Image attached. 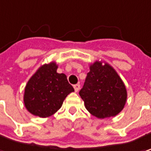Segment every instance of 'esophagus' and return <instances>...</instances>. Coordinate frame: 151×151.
<instances>
[{
  "label": "esophagus",
  "mask_w": 151,
  "mask_h": 151,
  "mask_svg": "<svg viewBox=\"0 0 151 151\" xmlns=\"http://www.w3.org/2000/svg\"><path fill=\"white\" fill-rule=\"evenodd\" d=\"M73 88H74L75 92H78V91L79 90V88H80V84H79V83H77V84H75V85L73 86Z\"/></svg>",
  "instance_id": "34e87169"
}]
</instances>
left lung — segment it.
<instances>
[{
	"label": "left lung",
	"instance_id": "8db88e82",
	"mask_svg": "<svg viewBox=\"0 0 151 151\" xmlns=\"http://www.w3.org/2000/svg\"><path fill=\"white\" fill-rule=\"evenodd\" d=\"M85 108L98 118L115 116L127 101V89L121 78L108 63L96 61L90 65L79 91Z\"/></svg>",
	"mask_w": 151,
	"mask_h": 151
}]
</instances>
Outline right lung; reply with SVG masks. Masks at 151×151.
I'll use <instances>...</instances> for the list:
<instances>
[{"mask_svg": "<svg viewBox=\"0 0 151 151\" xmlns=\"http://www.w3.org/2000/svg\"><path fill=\"white\" fill-rule=\"evenodd\" d=\"M57 68L54 62L44 64L27 83L23 101L31 114L40 117L53 115L61 108L68 95L74 91L67 76L56 73Z\"/></svg>", "mask_w": 151, "mask_h": 151, "instance_id": "right-lung-1", "label": "right lung"}]
</instances>
